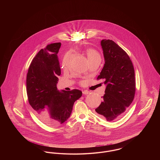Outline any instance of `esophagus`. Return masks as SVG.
Returning <instances> with one entry per match:
<instances>
[{
    "mask_svg": "<svg viewBox=\"0 0 160 160\" xmlns=\"http://www.w3.org/2000/svg\"><path fill=\"white\" fill-rule=\"evenodd\" d=\"M89 93H90V92L88 91H83V93L84 95H88Z\"/></svg>",
    "mask_w": 160,
    "mask_h": 160,
    "instance_id": "esophagus-1",
    "label": "esophagus"
}]
</instances>
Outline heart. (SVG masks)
<instances>
[{
  "label": "heart",
  "instance_id": "obj_1",
  "mask_svg": "<svg viewBox=\"0 0 160 160\" xmlns=\"http://www.w3.org/2000/svg\"><path fill=\"white\" fill-rule=\"evenodd\" d=\"M85 53L86 54V56L88 57V59L89 62L93 61L96 59H101V56L99 54V52L96 50L94 48H87L84 50ZM70 58V53L67 52L65 54L63 60H62V65L64 67H66L68 64Z\"/></svg>",
  "mask_w": 160,
  "mask_h": 160
}]
</instances>
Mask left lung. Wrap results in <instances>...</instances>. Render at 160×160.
Segmentation results:
<instances>
[{
    "mask_svg": "<svg viewBox=\"0 0 160 160\" xmlns=\"http://www.w3.org/2000/svg\"><path fill=\"white\" fill-rule=\"evenodd\" d=\"M105 63L97 80L104 79L107 86L103 101L95 109L107 121L121 118L132 103L136 92L134 69L129 56L113 41L101 42Z\"/></svg>",
    "mask_w": 160,
    "mask_h": 160,
    "instance_id": "8db88e82",
    "label": "left lung"
}]
</instances>
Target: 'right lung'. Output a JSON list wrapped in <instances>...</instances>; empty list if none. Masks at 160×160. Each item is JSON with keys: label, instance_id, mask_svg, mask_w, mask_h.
I'll return each instance as SVG.
<instances>
[{"label": "right lung", "instance_id": "1", "mask_svg": "<svg viewBox=\"0 0 160 160\" xmlns=\"http://www.w3.org/2000/svg\"><path fill=\"white\" fill-rule=\"evenodd\" d=\"M61 42L48 44L33 59L26 77L28 101L38 118L46 125L56 127L71 115L74 102L82 95L78 89L59 92L56 87L61 74L57 54Z\"/></svg>", "mask_w": 160, "mask_h": 160}]
</instances>
